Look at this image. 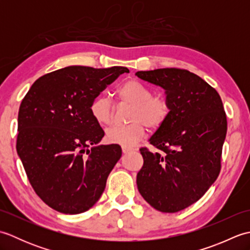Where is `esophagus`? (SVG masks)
<instances>
[{
	"label": "esophagus",
	"instance_id": "esophagus-1",
	"mask_svg": "<svg viewBox=\"0 0 250 250\" xmlns=\"http://www.w3.org/2000/svg\"><path fill=\"white\" fill-rule=\"evenodd\" d=\"M134 151V148L132 147H122V152L124 153H129V152H132Z\"/></svg>",
	"mask_w": 250,
	"mask_h": 250
}]
</instances>
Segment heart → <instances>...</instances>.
<instances>
[{
	"instance_id": "b5f03b06",
	"label": "heart",
	"mask_w": 250,
	"mask_h": 250,
	"mask_svg": "<svg viewBox=\"0 0 250 250\" xmlns=\"http://www.w3.org/2000/svg\"><path fill=\"white\" fill-rule=\"evenodd\" d=\"M124 103L131 105L130 125L110 126L106 131V141L122 147H132L146 135V127L157 130L166 124L169 116V103L163 97L152 95V90L137 81H126L117 90ZM92 118L100 125H107L113 119V106L104 97L95 98L90 105Z\"/></svg>"
}]
</instances>
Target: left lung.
<instances>
[{
	"label": "left lung",
	"instance_id": "left-lung-1",
	"mask_svg": "<svg viewBox=\"0 0 250 250\" xmlns=\"http://www.w3.org/2000/svg\"><path fill=\"white\" fill-rule=\"evenodd\" d=\"M135 75L164 90L169 116L148 142L136 175L141 195L162 213L187 208L205 194L220 172L227 117L220 95L195 74L180 68L140 71Z\"/></svg>",
	"mask_w": 250,
	"mask_h": 250
}]
</instances>
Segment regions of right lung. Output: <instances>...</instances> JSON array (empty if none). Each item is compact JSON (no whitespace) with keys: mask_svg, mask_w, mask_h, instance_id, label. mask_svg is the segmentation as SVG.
<instances>
[{"mask_svg":"<svg viewBox=\"0 0 250 250\" xmlns=\"http://www.w3.org/2000/svg\"><path fill=\"white\" fill-rule=\"evenodd\" d=\"M124 73L125 66H66L40 77L21 102L18 156L36 194L60 213L91 208L121 157L119 145H99L104 131L90 105Z\"/></svg>","mask_w":250,"mask_h":250,"instance_id":"add662e5","label":"right lung"}]
</instances>
